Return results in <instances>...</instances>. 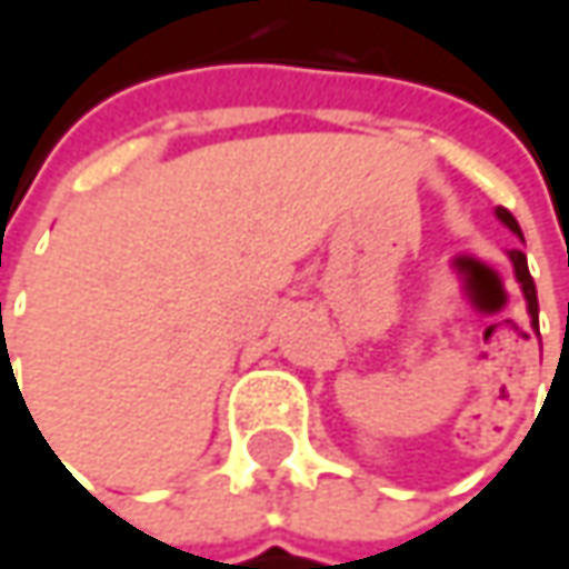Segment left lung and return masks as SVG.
<instances>
[{"instance_id":"left-lung-1","label":"left lung","mask_w":569,"mask_h":569,"mask_svg":"<svg viewBox=\"0 0 569 569\" xmlns=\"http://www.w3.org/2000/svg\"><path fill=\"white\" fill-rule=\"evenodd\" d=\"M496 218L509 228V231H516L518 238H521V228H518L516 216L509 212V209H496ZM509 260H512V267H516V280L521 283V292H525V302H528V316H531V328L538 331V289H535V280H531V273H528V257L521 251H509Z\"/></svg>"}]
</instances>
